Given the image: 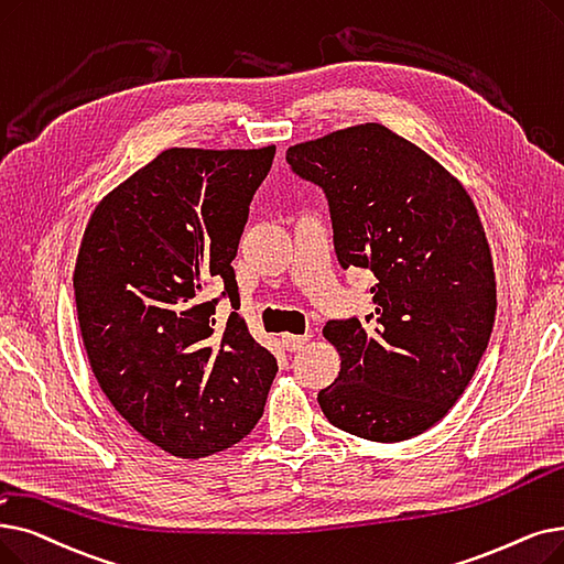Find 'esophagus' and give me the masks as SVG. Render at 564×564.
Here are the masks:
<instances>
[{
  "label": "esophagus",
  "instance_id": "esophagus-1",
  "mask_svg": "<svg viewBox=\"0 0 564 564\" xmlns=\"http://www.w3.org/2000/svg\"><path fill=\"white\" fill-rule=\"evenodd\" d=\"M308 334H283L281 340H283V348L288 352H295V350H302L306 343H308Z\"/></svg>",
  "mask_w": 564,
  "mask_h": 564
}]
</instances>
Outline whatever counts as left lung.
<instances>
[{
	"label": "left lung",
	"instance_id": "8db88e82",
	"mask_svg": "<svg viewBox=\"0 0 564 564\" xmlns=\"http://www.w3.org/2000/svg\"><path fill=\"white\" fill-rule=\"evenodd\" d=\"M292 173L327 195L343 269H371L376 311L329 321L338 378L325 417L373 443L435 426L470 384L496 323V272L465 186L376 121L292 144Z\"/></svg>",
	"mask_w": 564,
	"mask_h": 564
}]
</instances>
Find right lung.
<instances>
[{"instance_id":"1","label":"right lung","mask_w":564,"mask_h":564,"mask_svg":"<svg viewBox=\"0 0 564 564\" xmlns=\"http://www.w3.org/2000/svg\"><path fill=\"white\" fill-rule=\"evenodd\" d=\"M276 147H173L96 205L73 272L94 378L142 437L180 458L237 445L264 410L274 355L237 313L232 260ZM225 283L236 311L216 328Z\"/></svg>"}]
</instances>
